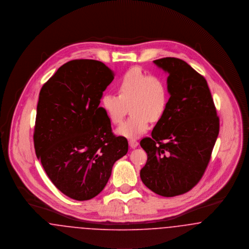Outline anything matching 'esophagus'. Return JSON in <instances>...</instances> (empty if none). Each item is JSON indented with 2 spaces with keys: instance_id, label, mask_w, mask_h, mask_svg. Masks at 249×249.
I'll list each match as a JSON object with an SVG mask.
<instances>
[{
  "instance_id": "esophagus-1",
  "label": "esophagus",
  "mask_w": 249,
  "mask_h": 249,
  "mask_svg": "<svg viewBox=\"0 0 249 249\" xmlns=\"http://www.w3.org/2000/svg\"><path fill=\"white\" fill-rule=\"evenodd\" d=\"M129 145H130L131 148L132 149H135L138 145H139V142L136 141V140H129Z\"/></svg>"
}]
</instances>
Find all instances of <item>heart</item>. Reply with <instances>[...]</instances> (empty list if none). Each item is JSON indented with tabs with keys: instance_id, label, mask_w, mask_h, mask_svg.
Segmentation results:
<instances>
[{
	"instance_id": "heart-1",
	"label": "heart",
	"mask_w": 249,
	"mask_h": 249,
	"mask_svg": "<svg viewBox=\"0 0 249 249\" xmlns=\"http://www.w3.org/2000/svg\"><path fill=\"white\" fill-rule=\"evenodd\" d=\"M117 89L118 94L102 96L101 106L113 124L123 122L129 107L132 115L116 130L121 137L130 140L140 137L148 130L150 121L159 122L168 110L170 90L162 76L150 75L134 67L119 79Z\"/></svg>"
}]
</instances>
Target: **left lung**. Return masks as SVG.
Instances as JSON below:
<instances>
[{
  "instance_id": "8db88e82",
  "label": "left lung",
  "mask_w": 249,
  "mask_h": 249,
  "mask_svg": "<svg viewBox=\"0 0 249 249\" xmlns=\"http://www.w3.org/2000/svg\"><path fill=\"white\" fill-rule=\"evenodd\" d=\"M154 63L169 73L170 103L152 137L141 141L148 156L141 178L157 195L179 196L203 176L219 133V118L203 76L178 58Z\"/></svg>"
}]
</instances>
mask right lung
<instances>
[{
    "mask_svg": "<svg viewBox=\"0 0 249 249\" xmlns=\"http://www.w3.org/2000/svg\"><path fill=\"white\" fill-rule=\"evenodd\" d=\"M114 79L95 60H72L41 88L34 143L53 184L66 196L88 200L107 183L113 164L128 151L115 136L100 99Z\"/></svg>",
    "mask_w": 249,
    "mask_h": 249,
    "instance_id": "obj_1",
    "label": "right lung"
}]
</instances>
